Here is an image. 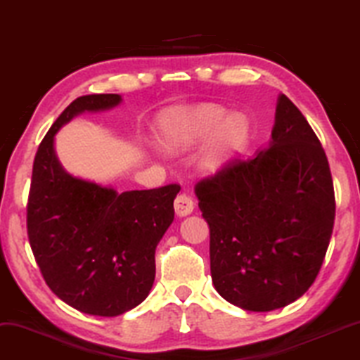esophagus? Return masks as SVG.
I'll return each instance as SVG.
<instances>
[{"instance_id":"1","label":"esophagus","mask_w":360,"mask_h":360,"mask_svg":"<svg viewBox=\"0 0 360 360\" xmlns=\"http://www.w3.org/2000/svg\"><path fill=\"white\" fill-rule=\"evenodd\" d=\"M174 209H176V214L177 216H188V214H191L193 212V209H194V201H193V198H191V195H188V194H177V198H176V201H174Z\"/></svg>"}]
</instances>
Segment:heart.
<instances>
[{
	"instance_id": "b5f03b06",
	"label": "heart",
	"mask_w": 360,
	"mask_h": 360,
	"mask_svg": "<svg viewBox=\"0 0 360 360\" xmlns=\"http://www.w3.org/2000/svg\"><path fill=\"white\" fill-rule=\"evenodd\" d=\"M161 129L165 144L171 149H188L211 138L202 153V166L207 169L244 151L251 138V126L244 116H227L224 109L211 104L172 109L162 117Z\"/></svg>"
}]
</instances>
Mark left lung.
<instances>
[{
  "mask_svg": "<svg viewBox=\"0 0 360 360\" xmlns=\"http://www.w3.org/2000/svg\"><path fill=\"white\" fill-rule=\"evenodd\" d=\"M211 233L212 284L227 302L267 312L297 301L319 274L335 219L321 141L281 94L271 146L195 184Z\"/></svg>",
  "mask_w": 360,
  "mask_h": 360,
  "instance_id": "obj_1",
  "label": "left lung"
}]
</instances>
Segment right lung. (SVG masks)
Returning a JSON list of instances; mask_svg holds the SVG:
<instances>
[{
	"mask_svg": "<svg viewBox=\"0 0 360 360\" xmlns=\"http://www.w3.org/2000/svg\"><path fill=\"white\" fill-rule=\"evenodd\" d=\"M120 94L76 98L41 141L26 206L31 251L48 288L68 306L112 317L148 297L154 252L174 219L179 184L116 193L78 179L54 154V134L83 111L120 104Z\"/></svg>",
	"mask_w": 360,
	"mask_h": 360,
	"instance_id": "obj_1",
	"label": "right lung"
}]
</instances>
